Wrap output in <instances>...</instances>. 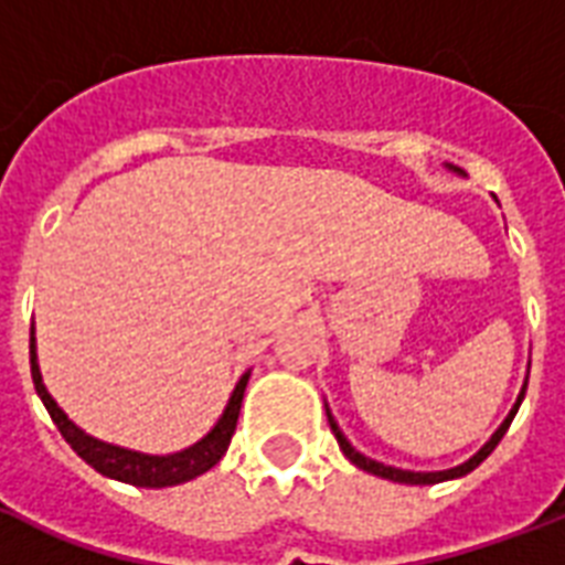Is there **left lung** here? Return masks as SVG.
<instances>
[{"mask_svg": "<svg viewBox=\"0 0 565 565\" xmlns=\"http://www.w3.org/2000/svg\"><path fill=\"white\" fill-rule=\"evenodd\" d=\"M446 167L451 172H457V175H463V170H457V167H451V163H446ZM525 390H527V377H525V384H522V390H519L516 404L510 407V413H508V416H504V422H501L499 428H495V434H492V437L487 439V443H483V446L478 448V451H475V455L469 457V460H466V463L451 466V469H443V472H411V469H395V466L377 463V460H372V457L361 455V451H358V448H354L352 443L345 439V434H343V430H340V425H337V419H334V416H331V411H328V404H326V416H328V425H331V430H334L337 443H340V448H343V455L349 457V460H352V463L358 466V469H363V472H370V475H377V478H384V481L411 483V487H413V483H416V487H425V483L455 481V478H463V475L472 472L475 466H481L483 460H487V457L492 455V448L499 446L501 437L508 434L510 422H513V416H516V411H519V404H522V398H525Z\"/></svg>", "mask_w": 565, "mask_h": 565, "instance_id": "left-lung-1", "label": "left lung"}]
</instances>
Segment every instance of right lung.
<instances>
[{
	"label": "right lung",
	"instance_id": "1",
	"mask_svg": "<svg viewBox=\"0 0 565 565\" xmlns=\"http://www.w3.org/2000/svg\"><path fill=\"white\" fill-rule=\"evenodd\" d=\"M29 352L34 390H38L40 402H43V407L49 411V416H52V422L57 425V430H61V437L73 446L75 455L82 457L84 463H90L99 475H105V478L131 483V487H149V490H161V487H175V483L193 481V478H199V475H204L207 469H213V466L220 463L222 455L228 451L234 428H237L239 404H243V393H246L248 375H252V370L243 372V377H239L237 386H234V393H231L222 416L199 443L181 448V451H172V455H146V451H135V448L114 446V443L90 437L87 430L78 428V425L57 407V402L52 398L46 384H43V375H40L34 328H31Z\"/></svg>",
	"mask_w": 565,
	"mask_h": 565
}]
</instances>
